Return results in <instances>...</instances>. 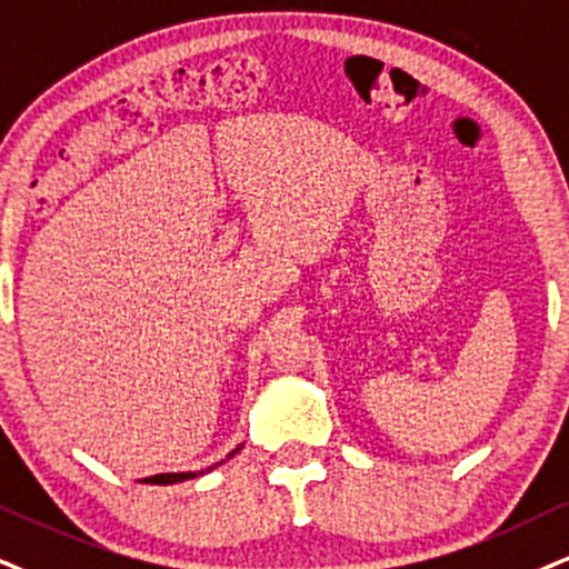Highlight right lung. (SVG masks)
<instances>
[{
	"label": "right lung",
	"instance_id": "right-lung-1",
	"mask_svg": "<svg viewBox=\"0 0 569 569\" xmlns=\"http://www.w3.org/2000/svg\"><path fill=\"white\" fill-rule=\"evenodd\" d=\"M237 451H242V446L231 448V451L227 453V459H231V456H234ZM227 459L216 461V465H210L208 469H200V472H163V475H152V478H144V480H139V482H150V486H173V482L192 480V478H198V475H206V472H210V469H216L219 465H223V461H227Z\"/></svg>",
	"mask_w": 569,
	"mask_h": 569
}]
</instances>
